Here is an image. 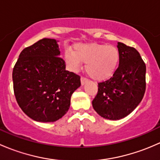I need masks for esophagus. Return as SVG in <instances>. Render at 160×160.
Listing matches in <instances>:
<instances>
[{
  "instance_id": "esophagus-1",
  "label": "esophagus",
  "mask_w": 160,
  "mask_h": 160,
  "mask_svg": "<svg viewBox=\"0 0 160 160\" xmlns=\"http://www.w3.org/2000/svg\"><path fill=\"white\" fill-rule=\"evenodd\" d=\"M80 81H81V84L83 85L86 82H88V79L84 77H81V78H80Z\"/></svg>"
}]
</instances>
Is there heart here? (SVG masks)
I'll use <instances>...</instances> for the list:
<instances>
[{"label":"heart","mask_w":160,"mask_h":160,"mask_svg":"<svg viewBox=\"0 0 160 160\" xmlns=\"http://www.w3.org/2000/svg\"><path fill=\"white\" fill-rule=\"evenodd\" d=\"M65 59L70 70L77 71L86 63L88 75L97 81L109 79L115 72L120 61V52L114 46L100 43H80L73 50L65 52Z\"/></svg>","instance_id":"obj_1"}]
</instances>
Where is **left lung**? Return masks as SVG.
Here are the masks:
<instances>
[{"label": "left lung", "mask_w": 160, "mask_h": 160, "mask_svg": "<svg viewBox=\"0 0 160 160\" xmlns=\"http://www.w3.org/2000/svg\"><path fill=\"white\" fill-rule=\"evenodd\" d=\"M119 66L112 77L98 83V91L92 101L99 115L119 120L138 105L146 91V67L135 48L118 42Z\"/></svg>", "instance_id": "1"}]
</instances>
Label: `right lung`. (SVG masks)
<instances>
[{
    "instance_id": "1",
    "label": "right lung",
    "mask_w": 160,
    "mask_h": 160,
    "mask_svg": "<svg viewBox=\"0 0 160 160\" xmlns=\"http://www.w3.org/2000/svg\"><path fill=\"white\" fill-rule=\"evenodd\" d=\"M57 42L42 38L19 55L12 72L16 101L33 120L53 122L70 108L72 93L80 86V77L66 70Z\"/></svg>"
}]
</instances>
